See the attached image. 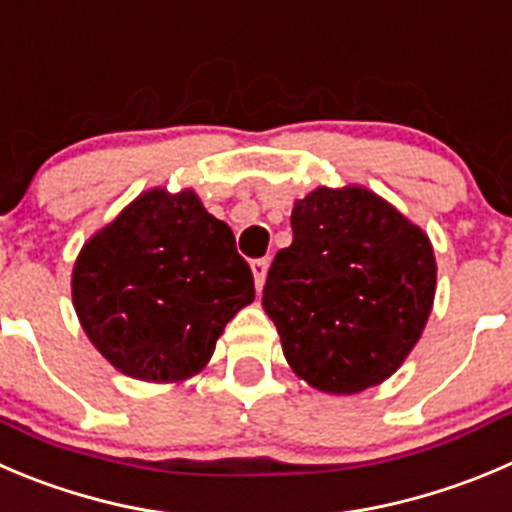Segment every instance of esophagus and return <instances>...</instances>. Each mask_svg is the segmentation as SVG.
<instances>
[{
  "mask_svg": "<svg viewBox=\"0 0 512 512\" xmlns=\"http://www.w3.org/2000/svg\"><path fill=\"white\" fill-rule=\"evenodd\" d=\"M251 271H253V279H256V289H264L266 271H269V259L251 261Z\"/></svg>",
  "mask_w": 512,
  "mask_h": 512,
  "instance_id": "34e87169",
  "label": "esophagus"
}]
</instances>
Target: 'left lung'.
Wrapping results in <instances>:
<instances>
[{
    "label": "left lung",
    "mask_w": 512,
    "mask_h": 512,
    "mask_svg": "<svg viewBox=\"0 0 512 512\" xmlns=\"http://www.w3.org/2000/svg\"><path fill=\"white\" fill-rule=\"evenodd\" d=\"M291 228L264 286L289 367L329 394L392 377L435 301L427 233L359 186L311 191L294 203Z\"/></svg>",
    "instance_id": "1"
}]
</instances>
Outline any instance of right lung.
I'll use <instances>...</instances> for the list:
<instances>
[{
  "mask_svg": "<svg viewBox=\"0 0 512 512\" xmlns=\"http://www.w3.org/2000/svg\"><path fill=\"white\" fill-rule=\"evenodd\" d=\"M253 294L233 231L193 191L138 196L82 246L72 269V304L90 342L143 382L201 372Z\"/></svg>",
  "mask_w": 512,
  "mask_h": 512,
  "instance_id": "1",
  "label": "right lung"
}]
</instances>
